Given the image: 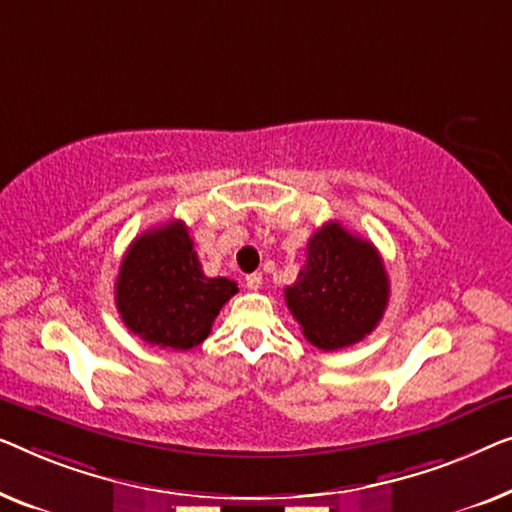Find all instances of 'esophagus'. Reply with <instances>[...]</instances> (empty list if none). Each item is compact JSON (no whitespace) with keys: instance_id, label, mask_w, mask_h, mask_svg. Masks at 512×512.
<instances>
[{"instance_id":"34e87169","label":"esophagus","mask_w":512,"mask_h":512,"mask_svg":"<svg viewBox=\"0 0 512 512\" xmlns=\"http://www.w3.org/2000/svg\"><path fill=\"white\" fill-rule=\"evenodd\" d=\"M246 287L248 290H253V292H257L259 287H262V273H248L246 276Z\"/></svg>"}]
</instances>
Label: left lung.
I'll return each mask as SVG.
<instances>
[{
    "label": "left lung",
    "instance_id": "left-lung-1",
    "mask_svg": "<svg viewBox=\"0 0 512 512\" xmlns=\"http://www.w3.org/2000/svg\"><path fill=\"white\" fill-rule=\"evenodd\" d=\"M306 264L285 287V304L301 334L320 350H338L371 334L390 301V278L371 241L341 222L308 239Z\"/></svg>",
    "mask_w": 512,
    "mask_h": 512
}]
</instances>
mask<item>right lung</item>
I'll return each instance as SVG.
<instances>
[{
	"mask_svg": "<svg viewBox=\"0 0 512 512\" xmlns=\"http://www.w3.org/2000/svg\"><path fill=\"white\" fill-rule=\"evenodd\" d=\"M239 292L234 280L208 278L185 222L136 236L120 262L115 306L127 329L150 345L190 350L211 334L220 308Z\"/></svg>",
	"mask_w": 512,
	"mask_h": 512,
	"instance_id": "1",
	"label": "right lung"
}]
</instances>
